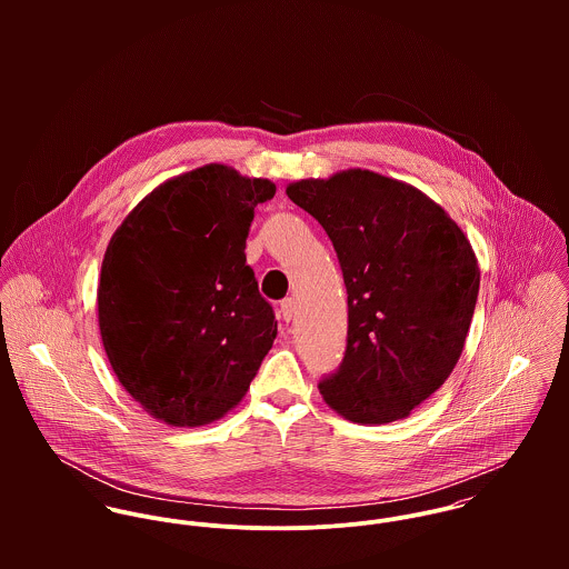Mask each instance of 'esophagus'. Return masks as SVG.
<instances>
[{
    "mask_svg": "<svg viewBox=\"0 0 569 569\" xmlns=\"http://www.w3.org/2000/svg\"><path fill=\"white\" fill-rule=\"evenodd\" d=\"M296 313H298V305H296L293 298H287V300L280 302V318L284 322H291L296 318Z\"/></svg>",
    "mask_w": 569,
    "mask_h": 569,
    "instance_id": "1",
    "label": "esophagus"
}]
</instances>
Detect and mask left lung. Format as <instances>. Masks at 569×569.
Returning <instances> with one entry per match:
<instances>
[{
	"mask_svg": "<svg viewBox=\"0 0 569 569\" xmlns=\"http://www.w3.org/2000/svg\"><path fill=\"white\" fill-rule=\"evenodd\" d=\"M320 221L348 291V343L320 383L350 422L407 418L453 372L480 291L476 251L458 223L406 181L348 168L287 186Z\"/></svg>",
	"mask_w": 569,
	"mask_h": 569,
	"instance_id": "8db88e82",
	"label": "left lung"
}]
</instances>
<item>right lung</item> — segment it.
<instances>
[{
    "label": "right lung",
    "mask_w": 569,
    "mask_h": 569,
    "mask_svg": "<svg viewBox=\"0 0 569 569\" xmlns=\"http://www.w3.org/2000/svg\"><path fill=\"white\" fill-rule=\"evenodd\" d=\"M276 183L206 163L166 179L118 226L98 282V326L122 388L170 427L243 401L278 322L244 241Z\"/></svg>",
    "instance_id": "1"
}]
</instances>
